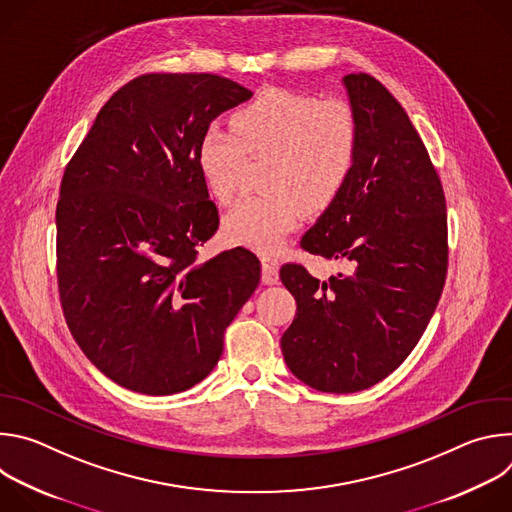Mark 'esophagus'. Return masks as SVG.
I'll return each mask as SVG.
<instances>
[{
    "mask_svg": "<svg viewBox=\"0 0 512 512\" xmlns=\"http://www.w3.org/2000/svg\"><path fill=\"white\" fill-rule=\"evenodd\" d=\"M261 269H263V273H261L263 283L273 285V283L279 281V261H277V259H273V257H263V259H261Z\"/></svg>",
    "mask_w": 512,
    "mask_h": 512,
    "instance_id": "esophagus-1",
    "label": "esophagus"
}]
</instances>
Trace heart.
<instances>
[{
    "label": "heart",
    "instance_id": "b5f03b06",
    "mask_svg": "<svg viewBox=\"0 0 512 512\" xmlns=\"http://www.w3.org/2000/svg\"><path fill=\"white\" fill-rule=\"evenodd\" d=\"M360 150L356 111L342 99L271 87L239 107L231 127L210 125L198 164L221 202L241 190L247 156L267 158L263 194L241 198L225 216V237L261 253L275 251L302 212L328 210L346 190Z\"/></svg>",
    "mask_w": 512,
    "mask_h": 512
}]
</instances>
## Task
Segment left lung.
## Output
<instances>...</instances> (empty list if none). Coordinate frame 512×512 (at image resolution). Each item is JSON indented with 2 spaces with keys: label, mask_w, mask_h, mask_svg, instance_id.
<instances>
[{
  "label": "left lung",
  "mask_w": 512,
  "mask_h": 512,
  "mask_svg": "<svg viewBox=\"0 0 512 512\" xmlns=\"http://www.w3.org/2000/svg\"><path fill=\"white\" fill-rule=\"evenodd\" d=\"M344 85L360 150L342 196L300 247L344 271L320 281L285 263L298 312L281 336L289 371L324 393H356L411 354L444 291L448 212L425 143L393 93L367 72Z\"/></svg>",
  "instance_id": "1"
}]
</instances>
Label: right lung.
Listing matches in <instances>:
<instances>
[{
  "label": "right lung",
  "instance_id": "add662e5",
  "mask_svg": "<svg viewBox=\"0 0 512 512\" xmlns=\"http://www.w3.org/2000/svg\"><path fill=\"white\" fill-rule=\"evenodd\" d=\"M251 95L208 72H148L111 95L64 168L62 314L85 356L129 391L172 395L202 381L259 285L261 263L243 247L198 259L218 229L198 141Z\"/></svg>",
  "mask_w": 512,
  "mask_h": 512
}]
</instances>
